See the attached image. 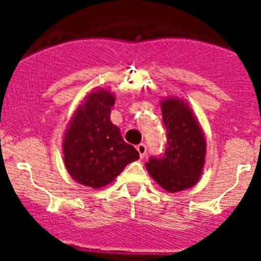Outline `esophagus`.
<instances>
[{"label": "esophagus", "instance_id": "esophagus-1", "mask_svg": "<svg viewBox=\"0 0 261 261\" xmlns=\"http://www.w3.org/2000/svg\"><path fill=\"white\" fill-rule=\"evenodd\" d=\"M136 149H137V151H138V154H140V156H141V158H144L145 155H146V145L145 144H138L137 146H136Z\"/></svg>", "mask_w": 261, "mask_h": 261}]
</instances>
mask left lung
<instances>
[{
	"instance_id": "left-lung-1",
	"label": "left lung",
	"mask_w": 261,
	"mask_h": 261,
	"mask_svg": "<svg viewBox=\"0 0 261 261\" xmlns=\"http://www.w3.org/2000/svg\"><path fill=\"white\" fill-rule=\"evenodd\" d=\"M166 126L165 153L150 156L146 168L154 180L168 192L195 186L205 162V138L190 107L179 99L162 100Z\"/></svg>"
}]
</instances>
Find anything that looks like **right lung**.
<instances>
[{
    "mask_svg": "<svg viewBox=\"0 0 261 261\" xmlns=\"http://www.w3.org/2000/svg\"><path fill=\"white\" fill-rule=\"evenodd\" d=\"M115 98L107 90L87 95L77 110L64 140V161L78 183L91 188L107 186L128 163L140 158L111 123Z\"/></svg>",
    "mask_w": 261,
    "mask_h": 261,
    "instance_id": "right-lung-1",
    "label": "right lung"
}]
</instances>
